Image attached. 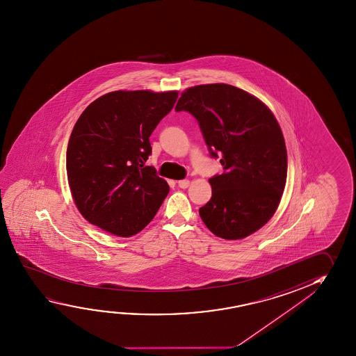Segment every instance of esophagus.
I'll return each instance as SVG.
<instances>
[{
  "label": "esophagus",
  "instance_id": "obj_1",
  "mask_svg": "<svg viewBox=\"0 0 356 356\" xmlns=\"http://www.w3.org/2000/svg\"><path fill=\"white\" fill-rule=\"evenodd\" d=\"M177 185H179V187H180V188H186V187H188V185H190V181L180 180L179 181V182H177Z\"/></svg>",
  "mask_w": 356,
  "mask_h": 356
}]
</instances>
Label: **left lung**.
<instances>
[{"instance_id":"obj_1","label":"left lung","mask_w":356,"mask_h":356,"mask_svg":"<svg viewBox=\"0 0 356 356\" xmlns=\"http://www.w3.org/2000/svg\"><path fill=\"white\" fill-rule=\"evenodd\" d=\"M176 111L197 120L223 174L211 177L212 197L198 212L212 234L245 238L274 215L284 191L286 149L280 124L262 102L239 88L217 83L188 88Z\"/></svg>"}]
</instances>
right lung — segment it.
I'll return each instance as SVG.
<instances>
[{"instance_id": "1", "label": "right lung", "mask_w": 356, "mask_h": 356, "mask_svg": "<svg viewBox=\"0 0 356 356\" xmlns=\"http://www.w3.org/2000/svg\"><path fill=\"white\" fill-rule=\"evenodd\" d=\"M177 94L111 92L76 120L67 147V175L74 204L94 226L130 237L156 215L170 187L155 168L145 166L149 138Z\"/></svg>"}]
</instances>
